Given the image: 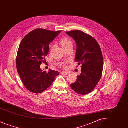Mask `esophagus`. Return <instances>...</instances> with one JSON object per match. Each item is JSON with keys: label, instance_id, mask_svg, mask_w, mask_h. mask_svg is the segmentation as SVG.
Segmentation results:
<instances>
[{"label": "esophagus", "instance_id": "esophagus-1", "mask_svg": "<svg viewBox=\"0 0 128 128\" xmlns=\"http://www.w3.org/2000/svg\"><path fill=\"white\" fill-rule=\"evenodd\" d=\"M70 74V72H64V71H63V72H61V74H62V75H68V74Z\"/></svg>", "mask_w": 128, "mask_h": 128}]
</instances>
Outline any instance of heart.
<instances>
[{"mask_svg": "<svg viewBox=\"0 0 128 128\" xmlns=\"http://www.w3.org/2000/svg\"><path fill=\"white\" fill-rule=\"evenodd\" d=\"M61 44L62 48L64 49L67 48L69 47H72L73 44L72 42L68 38H63L61 41ZM60 65L63 68L66 67L65 63L62 62L60 64Z\"/></svg>", "mask_w": 128, "mask_h": 128, "instance_id": "obj_1", "label": "heart"}]
</instances>
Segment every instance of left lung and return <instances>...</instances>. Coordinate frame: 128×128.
Here are the masks:
<instances>
[{"label": "left lung", "mask_w": 128, "mask_h": 128, "mask_svg": "<svg viewBox=\"0 0 128 128\" xmlns=\"http://www.w3.org/2000/svg\"><path fill=\"white\" fill-rule=\"evenodd\" d=\"M66 32L76 43L75 60L78 65H82V72L70 87L79 94H88L94 89L102 76L104 61L100 47L93 37L80 30Z\"/></svg>", "instance_id": "1"}]
</instances>
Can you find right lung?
I'll return each instance as SVG.
<instances>
[{"label": "right lung", "instance_id": "right-lung-1", "mask_svg": "<svg viewBox=\"0 0 128 128\" xmlns=\"http://www.w3.org/2000/svg\"><path fill=\"white\" fill-rule=\"evenodd\" d=\"M61 30L52 32L38 29L27 34L20 44L16 58L18 72L25 87L35 94L45 91L53 84L58 72L50 70L48 72L40 68L48 55L49 44Z\"/></svg>", "mask_w": 128, "mask_h": 128}]
</instances>
